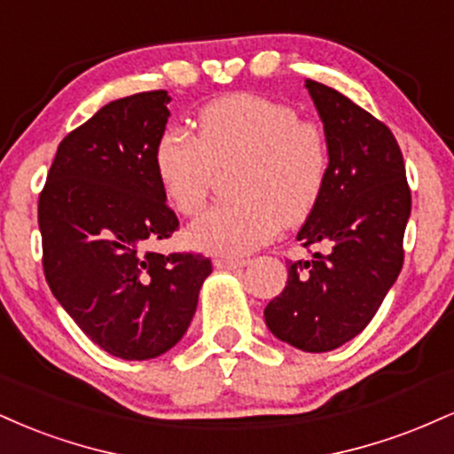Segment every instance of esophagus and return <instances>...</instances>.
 I'll return each mask as SVG.
<instances>
[{
    "instance_id": "1",
    "label": "esophagus",
    "mask_w": 454,
    "mask_h": 454,
    "mask_svg": "<svg viewBox=\"0 0 454 454\" xmlns=\"http://www.w3.org/2000/svg\"><path fill=\"white\" fill-rule=\"evenodd\" d=\"M213 264H215L217 269H241L247 264V260H241V258H226V256H217L213 260Z\"/></svg>"
}]
</instances>
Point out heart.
<instances>
[{
	"mask_svg": "<svg viewBox=\"0 0 454 454\" xmlns=\"http://www.w3.org/2000/svg\"><path fill=\"white\" fill-rule=\"evenodd\" d=\"M198 134L166 128L155 143V173L170 205L194 217L209 200L215 170L231 168L237 198L213 207L187 231V241L213 256L239 258L314 213L331 170L325 123L294 106L231 93L198 113Z\"/></svg>",
	"mask_w": 454,
	"mask_h": 454,
	"instance_id": "1",
	"label": "heart"
}]
</instances>
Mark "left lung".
Listing matches in <instances>:
<instances>
[{
	"instance_id": "obj_1",
	"label": "left lung",
	"mask_w": 454,
	"mask_h": 454,
	"mask_svg": "<svg viewBox=\"0 0 454 454\" xmlns=\"http://www.w3.org/2000/svg\"><path fill=\"white\" fill-rule=\"evenodd\" d=\"M305 85L331 140V170L296 239L328 252L290 262L288 284L264 307V320L278 340L328 352L372 322L401 273L411 194L387 123L333 87L311 78Z\"/></svg>"
}]
</instances>
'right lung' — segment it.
Instances as JSON below:
<instances>
[{"instance_id": "add662e5", "label": "right lung", "mask_w": 454, "mask_h": 454, "mask_svg": "<svg viewBox=\"0 0 454 454\" xmlns=\"http://www.w3.org/2000/svg\"><path fill=\"white\" fill-rule=\"evenodd\" d=\"M168 102L155 90L100 108L61 140L38 198L51 293L93 343L126 361L184 337L211 273L200 254L149 249L179 231L153 161Z\"/></svg>"}]
</instances>
